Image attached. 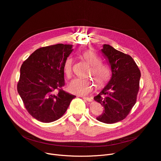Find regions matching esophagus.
I'll return each mask as SVG.
<instances>
[{"label": "esophagus", "instance_id": "34e87169", "mask_svg": "<svg viewBox=\"0 0 161 161\" xmlns=\"http://www.w3.org/2000/svg\"><path fill=\"white\" fill-rule=\"evenodd\" d=\"M82 98L86 100L87 101H88V102H91L92 101V98H89V97H82Z\"/></svg>", "mask_w": 161, "mask_h": 161}]
</instances>
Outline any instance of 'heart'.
Wrapping results in <instances>:
<instances>
[{
	"label": "heart",
	"instance_id": "heart-1",
	"mask_svg": "<svg viewBox=\"0 0 161 161\" xmlns=\"http://www.w3.org/2000/svg\"><path fill=\"white\" fill-rule=\"evenodd\" d=\"M81 56L91 66L88 72V76H92L98 86H103L110 78L111 71L105 64L100 63V57L90 50L81 53ZM73 59L68 57L63 64V72L67 78H70L72 75ZM94 82L91 78H75L70 83L69 89L74 94L86 96L92 91L94 89Z\"/></svg>",
	"mask_w": 161,
	"mask_h": 161
}]
</instances>
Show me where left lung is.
Listing matches in <instances>:
<instances>
[{
  "instance_id": "obj_1",
  "label": "left lung",
  "mask_w": 161,
  "mask_h": 161,
  "mask_svg": "<svg viewBox=\"0 0 161 161\" xmlns=\"http://www.w3.org/2000/svg\"><path fill=\"white\" fill-rule=\"evenodd\" d=\"M101 51L110 65L112 75L104 88L94 97L104 108L97 119L111 124L124 119L136 104L141 73L129 55L108 44H104Z\"/></svg>"
}]
</instances>
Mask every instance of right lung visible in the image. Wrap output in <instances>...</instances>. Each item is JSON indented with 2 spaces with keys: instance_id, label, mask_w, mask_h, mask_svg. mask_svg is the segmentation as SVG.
Segmentation results:
<instances>
[{
  "instance_id": "1",
  "label": "right lung",
  "mask_w": 161,
  "mask_h": 161,
  "mask_svg": "<svg viewBox=\"0 0 161 161\" xmlns=\"http://www.w3.org/2000/svg\"><path fill=\"white\" fill-rule=\"evenodd\" d=\"M72 48V45L63 44L40 47L21 66L18 92L27 112L41 122L61 118L75 97L62 89L63 64Z\"/></svg>"
}]
</instances>
